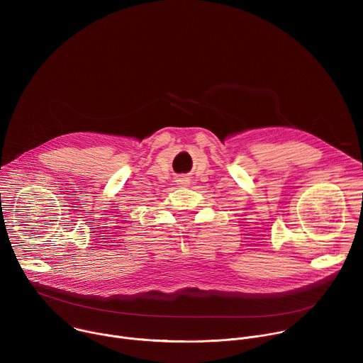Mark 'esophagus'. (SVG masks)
Listing matches in <instances>:
<instances>
[{
	"label": "esophagus",
	"mask_w": 363,
	"mask_h": 363,
	"mask_svg": "<svg viewBox=\"0 0 363 363\" xmlns=\"http://www.w3.org/2000/svg\"><path fill=\"white\" fill-rule=\"evenodd\" d=\"M179 182L184 184V185H186V184H188V179H179Z\"/></svg>",
	"instance_id": "1"
}]
</instances>
